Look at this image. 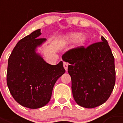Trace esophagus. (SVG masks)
<instances>
[{
	"label": "esophagus",
	"instance_id": "obj_1",
	"mask_svg": "<svg viewBox=\"0 0 123 123\" xmlns=\"http://www.w3.org/2000/svg\"><path fill=\"white\" fill-rule=\"evenodd\" d=\"M63 66H64V69H65L66 71H67L68 68V64L66 63V62H64Z\"/></svg>",
	"mask_w": 123,
	"mask_h": 123
}]
</instances>
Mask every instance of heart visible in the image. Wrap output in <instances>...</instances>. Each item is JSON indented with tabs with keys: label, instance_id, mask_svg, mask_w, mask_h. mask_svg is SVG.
Masks as SVG:
<instances>
[{
	"label": "heart",
	"instance_id": "b5f03b06",
	"mask_svg": "<svg viewBox=\"0 0 123 123\" xmlns=\"http://www.w3.org/2000/svg\"><path fill=\"white\" fill-rule=\"evenodd\" d=\"M63 41L66 44H70L76 41L78 46H82L87 42V37L85 34H80L78 32H69L64 36Z\"/></svg>",
	"mask_w": 123,
	"mask_h": 123
}]
</instances>
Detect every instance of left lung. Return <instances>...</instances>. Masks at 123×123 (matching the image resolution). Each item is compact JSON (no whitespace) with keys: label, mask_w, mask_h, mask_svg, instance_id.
I'll return each mask as SVG.
<instances>
[{"label":"left lung","mask_w":123,"mask_h":123,"mask_svg":"<svg viewBox=\"0 0 123 123\" xmlns=\"http://www.w3.org/2000/svg\"><path fill=\"white\" fill-rule=\"evenodd\" d=\"M101 41L87 48L68 50L62 58L69 63L71 89L76 103L92 109L102 105L110 97L116 82L114 57L103 36Z\"/></svg>","instance_id":"8db88e82"}]
</instances>
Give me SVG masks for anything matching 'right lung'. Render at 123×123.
Returning a JSON list of instances; mask_svg holds the SVG:
<instances>
[{"label":"right lung","instance_id":"1","mask_svg":"<svg viewBox=\"0 0 123 123\" xmlns=\"http://www.w3.org/2000/svg\"><path fill=\"white\" fill-rule=\"evenodd\" d=\"M41 29L20 39L8 59L7 84L15 100L29 109L44 107L50 100L56 81L65 73L62 61L47 63L37 48L46 41L39 38Z\"/></svg>","mask_w":123,"mask_h":123}]
</instances>
